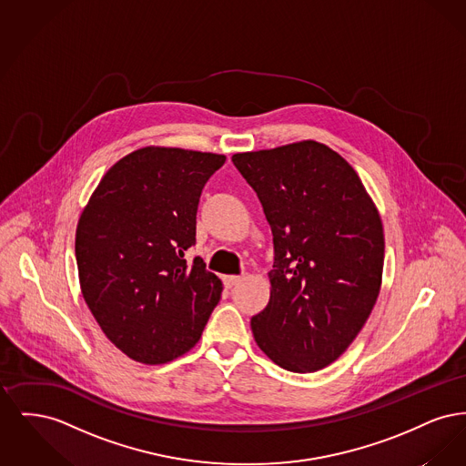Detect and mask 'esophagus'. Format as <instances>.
<instances>
[{
    "mask_svg": "<svg viewBox=\"0 0 466 466\" xmlns=\"http://www.w3.org/2000/svg\"><path fill=\"white\" fill-rule=\"evenodd\" d=\"M241 281H243L241 276H223V285H225L227 289H232V287L239 285Z\"/></svg>",
    "mask_w": 466,
    "mask_h": 466,
    "instance_id": "obj_1",
    "label": "esophagus"
}]
</instances>
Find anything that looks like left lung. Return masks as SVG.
Segmentation results:
<instances>
[{
  "label": "left lung",
  "instance_id": "left-lung-1",
  "mask_svg": "<svg viewBox=\"0 0 466 466\" xmlns=\"http://www.w3.org/2000/svg\"><path fill=\"white\" fill-rule=\"evenodd\" d=\"M274 241L270 299L251 318L258 348L289 372L342 355L374 309L384 266L377 208L355 169L318 141L232 156Z\"/></svg>",
  "mask_w": 466,
  "mask_h": 466
}]
</instances>
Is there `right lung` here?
<instances>
[{
  "label": "right lung",
  "mask_w": 466,
  "mask_h": 466,
  "mask_svg": "<svg viewBox=\"0 0 466 466\" xmlns=\"http://www.w3.org/2000/svg\"><path fill=\"white\" fill-rule=\"evenodd\" d=\"M225 156L145 147L111 166L76 227L82 295L111 342L160 365L196 346L222 281L185 251L196 244L206 181Z\"/></svg>",
  "instance_id": "obj_1"
}]
</instances>
